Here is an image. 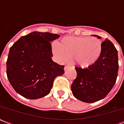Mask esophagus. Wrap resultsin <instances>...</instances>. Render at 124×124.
I'll list each match as a JSON object with an SVG mask.
<instances>
[{"instance_id": "esophagus-1", "label": "esophagus", "mask_w": 124, "mask_h": 124, "mask_svg": "<svg viewBox=\"0 0 124 124\" xmlns=\"http://www.w3.org/2000/svg\"><path fill=\"white\" fill-rule=\"evenodd\" d=\"M68 68H69V66L66 65V66H65V67H64V70H66Z\"/></svg>"}]
</instances>
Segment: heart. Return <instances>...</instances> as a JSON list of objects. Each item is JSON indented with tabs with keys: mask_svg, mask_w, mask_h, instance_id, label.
I'll return each mask as SVG.
<instances>
[{
	"mask_svg": "<svg viewBox=\"0 0 124 124\" xmlns=\"http://www.w3.org/2000/svg\"><path fill=\"white\" fill-rule=\"evenodd\" d=\"M51 50L59 63L68 62L73 57L77 65L88 68L99 60L102 52V43L96 37H66L60 44L53 43Z\"/></svg>",
	"mask_w": 124,
	"mask_h": 124,
	"instance_id": "heart-1",
	"label": "heart"
}]
</instances>
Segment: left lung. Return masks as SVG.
Returning <instances> with one entry per match:
<instances>
[{"label": "left lung", "mask_w": 124, "mask_h": 124, "mask_svg": "<svg viewBox=\"0 0 124 124\" xmlns=\"http://www.w3.org/2000/svg\"><path fill=\"white\" fill-rule=\"evenodd\" d=\"M118 67L117 50L109 40L106 39L102 42V54L96 64L85 69L75 68L77 76L71 85L74 96L87 103L104 98L115 84Z\"/></svg>", "instance_id": "left-lung-1"}]
</instances>
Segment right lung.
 <instances>
[{
  "instance_id": "1",
  "label": "right lung",
  "mask_w": 124,
  "mask_h": 124,
  "mask_svg": "<svg viewBox=\"0 0 124 124\" xmlns=\"http://www.w3.org/2000/svg\"><path fill=\"white\" fill-rule=\"evenodd\" d=\"M60 35L34 31L20 37L10 47L7 77L15 91L29 99L50 93L54 79L63 75L64 66L53 62L51 42Z\"/></svg>"
}]
</instances>
